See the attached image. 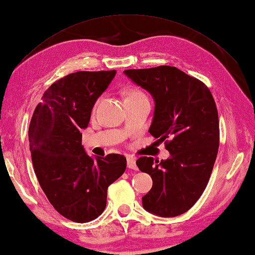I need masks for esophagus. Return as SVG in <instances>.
Listing matches in <instances>:
<instances>
[{"mask_svg":"<svg viewBox=\"0 0 255 255\" xmlns=\"http://www.w3.org/2000/svg\"><path fill=\"white\" fill-rule=\"evenodd\" d=\"M127 167L129 169H132V170H137L138 167L136 164V159H134L133 157H128L127 158Z\"/></svg>","mask_w":255,"mask_h":255,"instance_id":"1","label":"esophagus"}]
</instances>
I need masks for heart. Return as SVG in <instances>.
I'll return each instance as SVG.
<instances>
[{
	"label": "heart",
	"instance_id": "heart-1",
	"mask_svg": "<svg viewBox=\"0 0 255 255\" xmlns=\"http://www.w3.org/2000/svg\"><path fill=\"white\" fill-rule=\"evenodd\" d=\"M131 97H144V94L141 91H139V89H130V91L127 92L126 98H131Z\"/></svg>",
	"mask_w": 255,
	"mask_h": 255
}]
</instances>
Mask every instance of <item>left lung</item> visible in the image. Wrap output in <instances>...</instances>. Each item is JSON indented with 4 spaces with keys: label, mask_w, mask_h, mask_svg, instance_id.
Masks as SVG:
<instances>
[{
    "label": "left lung",
    "mask_w": 255,
    "mask_h": 255,
    "mask_svg": "<svg viewBox=\"0 0 255 255\" xmlns=\"http://www.w3.org/2000/svg\"><path fill=\"white\" fill-rule=\"evenodd\" d=\"M125 74L152 95L156 107L149 132L164 141L171 154L167 160L140 157L136 161L152 179L142 206L160 217L180 216L199 200L211 176L220 142L217 105L206 84L176 67Z\"/></svg>",
    "instance_id": "1"
}]
</instances>
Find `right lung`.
Listing matches in <instances>:
<instances>
[{
	"label": "right lung",
	"mask_w": 255,
	"mask_h": 255,
	"mask_svg": "<svg viewBox=\"0 0 255 255\" xmlns=\"http://www.w3.org/2000/svg\"><path fill=\"white\" fill-rule=\"evenodd\" d=\"M116 71L76 72L49 86L35 108L28 127L35 174L59 214L89 222L106 208L107 189L126 170L123 154L93 159L82 146V130L97 98Z\"/></svg>",
	"instance_id": "add662e5"
}]
</instances>
